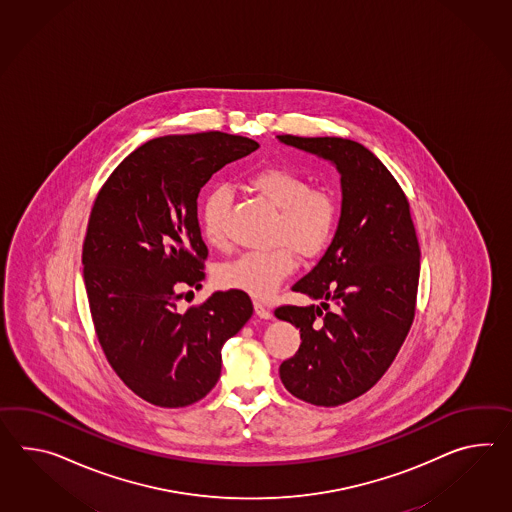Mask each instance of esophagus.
I'll return each mask as SVG.
<instances>
[{
  "mask_svg": "<svg viewBox=\"0 0 512 512\" xmlns=\"http://www.w3.org/2000/svg\"><path fill=\"white\" fill-rule=\"evenodd\" d=\"M253 307H255V312H257L259 318H264V320H270V318H272V309L266 307L261 301H255Z\"/></svg>",
  "mask_w": 512,
  "mask_h": 512,
  "instance_id": "1",
  "label": "esophagus"
}]
</instances>
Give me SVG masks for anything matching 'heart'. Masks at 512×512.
<instances>
[{"label": "heart", "instance_id": "1", "mask_svg": "<svg viewBox=\"0 0 512 512\" xmlns=\"http://www.w3.org/2000/svg\"><path fill=\"white\" fill-rule=\"evenodd\" d=\"M248 183L277 209L272 242L285 244H277L270 250L240 253L218 268L216 279L224 288L266 300L274 296L275 290L296 268V257L290 245L303 257H312L324 250L337 225L338 205L327 188L309 187L305 175L285 166L262 168L251 175ZM229 200V190L218 187L201 203V233L216 248L225 244L224 220Z\"/></svg>", "mask_w": 512, "mask_h": 512}]
</instances>
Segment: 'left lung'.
<instances>
[{
	"instance_id": "1",
	"label": "left lung",
	"mask_w": 512,
	"mask_h": 512,
	"mask_svg": "<svg viewBox=\"0 0 512 512\" xmlns=\"http://www.w3.org/2000/svg\"><path fill=\"white\" fill-rule=\"evenodd\" d=\"M340 174V218L324 257L292 287L314 303L275 316L300 329V349L279 366L288 392L337 407L368 392L411 329L420 246L409 201L387 166L355 140L279 135Z\"/></svg>"
}]
</instances>
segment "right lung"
I'll return each instance as SVG.
<instances>
[{
	"mask_svg": "<svg viewBox=\"0 0 512 512\" xmlns=\"http://www.w3.org/2000/svg\"><path fill=\"white\" fill-rule=\"evenodd\" d=\"M257 148L220 131L153 138L118 164L94 201L83 244L92 320L114 372L151 405L205 398L220 379L225 340L253 314L240 290L214 292L185 312L177 300L205 279L201 188Z\"/></svg>",
	"mask_w": 512,
	"mask_h": 512,
	"instance_id": "1",
	"label": "right lung"
}]
</instances>
